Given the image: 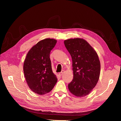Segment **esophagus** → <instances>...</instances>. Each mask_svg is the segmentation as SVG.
Returning a JSON list of instances; mask_svg holds the SVG:
<instances>
[{"mask_svg":"<svg viewBox=\"0 0 121 121\" xmlns=\"http://www.w3.org/2000/svg\"><path fill=\"white\" fill-rule=\"evenodd\" d=\"M64 72H65V71H64V70H62L61 72H60V73H59V74H58V75H59V76H61L62 75H63V74H64Z\"/></svg>","mask_w":121,"mask_h":121,"instance_id":"esophagus-1","label":"esophagus"}]
</instances>
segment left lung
Listing matches in <instances>:
<instances>
[{
	"label": "left lung",
	"instance_id": "left-lung-1",
	"mask_svg": "<svg viewBox=\"0 0 121 121\" xmlns=\"http://www.w3.org/2000/svg\"><path fill=\"white\" fill-rule=\"evenodd\" d=\"M65 45L72 59L74 77L68 88L77 97H84L92 90L99 78L100 63L98 55L85 40H65Z\"/></svg>",
	"mask_w": 121,
	"mask_h": 121
}]
</instances>
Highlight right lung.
Returning <instances> with one entry per match:
<instances>
[{"label": "right lung", "instance_id": "add662e5", "mask_svg": "<svg viewBox=\"0 0 121 121\" xmlns=\"http://www.w3.org/2000/svg\"><path fill=\"white\" fill-rule=\"evenodd\" d=\"M56 42V40L50 38L41 40L29 51L24 60L26 80L30 89L37 94L49 92L57 81L50 59V52Z\"/></svg>", "mask_w": 121, "mask_h": 121}]
</instances>
